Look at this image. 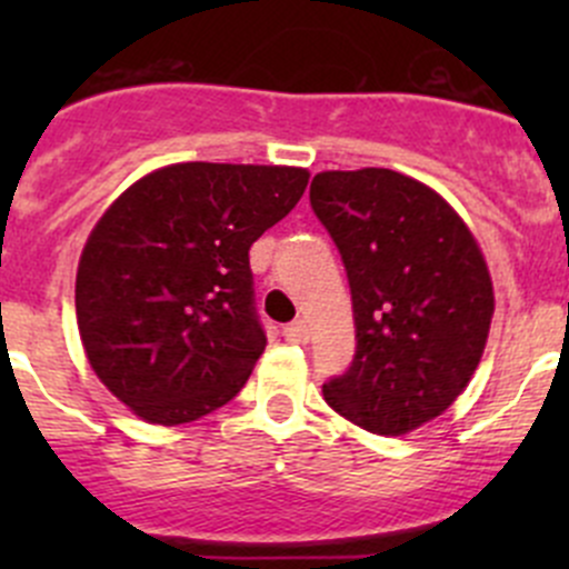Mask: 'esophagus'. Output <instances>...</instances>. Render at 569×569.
Returning <instances> with one entry per match:
<instances>
[{"instance_id":"1","label":"esophagus","mask_w":569,"mask_h":569,"mask_svg":"<svg viewBox=\"0 0 569 569\" xmlns=\"http://www.w3.org/2000/svg\"><path fill=\"white\" fill-rule=\"evenodd\" d=\"M283 336L289 343H308V338H311V330H308V325L302 319L291 321V325L283 327Z\"/></svg>"}]
</instances>
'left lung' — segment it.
Listing matches in <instances>:
<instances>
[{"mask_svg": "<svg viewBox=\"0 0 569 569\" xmlns=\"http://www.w3.org/2000/svg\"><path fill=\"white\" fill-rule=\"evenodd\" d=\"M311 206L341 252L358 341L325 401L366 432L418 429L485 352L496 300L479 244L435 189L396 170L313 176Z\"/></svg>", "mask_w": 569, "mask_h": 569, "instance_id": "1", "label": "left lung"}]
</instances>
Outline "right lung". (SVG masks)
Wrapping results in <instances>:
<instances>
[{
	"label": "right lung",
	"instance_id": "1",
	"mask_svg": "<svg viewBox=\"0 0 569 569\" xmlns=\"http://www.w3.org/2000/svg\"><path fill=\"white\" fill-rule=\"evenodd\" d=\"M308 170L183 162L131 183L90 233L77 321L99 380L162 427L228 405L267 347L250 248Z\"/></svg>",
	"mask_w": 569,
	"mask_h": 569
}]
</instances>
